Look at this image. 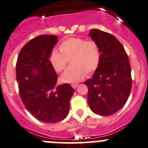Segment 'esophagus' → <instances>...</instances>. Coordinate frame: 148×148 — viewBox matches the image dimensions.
Returning a JSON list of instances; mask_svg holds the SVG:
<instances>
[{
	"mask_svg": "<svg viewBox=\"0 0 148 148\" xmlns=\"http://www.w3.org/2000/svg\"><path fill=\"white\" fill-rule=\"evenodd\" d=\"M71 87H73V88H74V89H76V88H77V87H78L79 84H77V83H73V84H71Z\"/></svg>",
	"mask_w": 148,
	"mask_h": 148,
	"instance_id": "1",
	"label": "esophagus"
}]
</instances>
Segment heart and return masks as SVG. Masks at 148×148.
Returning <instances> with one entry per match:
<instances>
[{"label":"heart","instance_id":"heart-1","mask_svg":"<svg viewBox=\"0 0 148 148\" xmlns=\"http://www.w3.org/2000/svg\"><path fill=\"white\" fill-rule=\"evenodd\" d=\"M60 51L54 48L50 54L49 60L56 71L61 72L68 64L70 58L71 65L61 77L62 81L74 82L81 79L86 72L91 74L98 68L101 54L98 43L82 38H70L59 45Z\"/></svg>","mask_w":148,"mask_h":148}]
</instances>
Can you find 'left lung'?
I'll list each match as a JSON object with an SVG mask.
<instances>
[{
	"label": "left lung",
	"instance_id": "left-lung-1",
	"mask_svg": "<svg viewBox=\"0 0 148 148\" xmlns=\"http://www.w3.org/2000/svg\"><path fill=\"white\" fill-rule=\"evenodd\" d=\"M90 35L98 43L101 58L92 77L84 82L87 101L95 114L113 115L130 96L132 84L130 60L123 45L111 34L92 29Z\"/></svg>",
	"mask_w": 148,
	"mask_h": 148
}]
</instances>
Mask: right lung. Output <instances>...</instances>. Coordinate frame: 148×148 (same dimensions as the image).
Wrapping results in <instances>:
<instances>
[{
	"instance_id": "add662e5",
	"label": "right lung",
	"mask_w": 148,
	"mask_h": 148,
	"mask_svg": "<svg viewBox=\"0 0 148 148\" xmlns=\"http://www.w3.org/2000/svg\"><path fill=\"white\" fill-rule=\"evenodd\" d=\"M58 42L56 35H39L20 51L16 65L18 92L24 106L37 119L56 123L66 117L74 90L69 84L56 85L58 75L49 57Z\"/></svg>"
}]
</instances>
